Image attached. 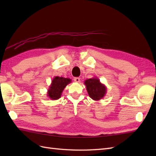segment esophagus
<instances>
[{"label":"esophagus","instance_id":"esophagus-1","mask_svg":"<svg viewBox=\"0 0 156 156\" xmlns=\"http://www.w3.org/2000/svg\"><path fill=\"white\" fill-rule=\"evenodd\" d=\"M74 82H80V78H78V77H76V78H74Z\"/></svg>","mask_w":156,"mask_h":156}]
</instances>
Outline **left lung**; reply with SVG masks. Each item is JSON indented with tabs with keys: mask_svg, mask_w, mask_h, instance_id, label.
Masks as SVG:
<instances>
[{
	"mask_svg": "<svg viewBox=\"0 0 156 156\" xmlns=\"http://www.w3.org/2000/svg\"><path fill=\"white\" fill-rule=\"evenodd\" d=\"M88 94L92 100L98 101L103 98L107 94V87L102 84L97 77H93L84 82Z\"/></svg>",
	"mask_w": 156,
	"mask_h": 156,
	"instance_id": "1",
	"label": "left lung"
}]
</instances>
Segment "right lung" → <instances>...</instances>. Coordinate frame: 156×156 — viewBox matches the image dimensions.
Listing matches in <instances>:
<instances>
[{
    "mask_svg": "<svg viewBox=\"0 0 156 156\" xmlns=\"http://www.w3.org/2000/svg\"><path fill=\"white\" fill-rule=\"evenodd\" d=\"M70 82H72L71 79L55 76L53 78L51 83L48 90L47 95L49 98L51 99L52 101L58 100L61 97L62 92L66 86Z\"/></svg>",
    "mask_w": 156,
    "mask_h": 156,
    "instance_id": "obj_1",
    "label": "right lung"
}]
</instances>
